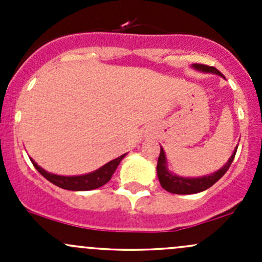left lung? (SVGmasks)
Returning a JSON list of instances; mask_svg holds the SVG:
<instances>
[{"label":"left lung","mask_w":262,"mask_h":262,"mask_svg":"<svg viewBox=\"0 0 262 262\" xmlns=\"http://www.w3.org/2000/svg\"><path fill=\"white\" fill-rule=\"evenodd\" d=\"M192 67L198 71H202V72L207 73H215V75L222 76L221 72H219L216 68L210 67V66L205 64H192ZM237 147L234 149V152L232 153V156L229 157L228 162L223 166L222 168H219L215 172L210 173L208 176H202V178H181V176L175 175V173L170 172L167 168V160H166V155L163 148L161 147L160 157H158L157 162V175L158 180H160L161 186L165 190H167L168 192H172V194H180V195H186V194H196V192L204 191V190L209 189L210 186H213L224 173L228 171L229 166L232 165L234 160V156H236Z\"/></svg>","instance_id":"left-lung-1"}]
</instances>
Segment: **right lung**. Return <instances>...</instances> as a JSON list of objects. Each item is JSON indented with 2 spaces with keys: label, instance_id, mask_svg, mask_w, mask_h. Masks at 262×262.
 <instances>
[{
  "label": "right lung",
  "instance_id": "right-lung-1",
  "mask_svg": "<svg viewBox=\"0 0 262 262\" xmlns=\"http://www.w3.org/2000/svg\"><path fill=\"white\" fill-rule=\"evenodd\" d=\"M126 155V153H125ZM125 155H121L120 157L115 158V160L110 161L106 165L100 167L99 170L94 171V172L86 173V175H78V176H60L50 173L38 166V163L34 160H30L34 167L47 179V180L54 184L55 186L62 187L66 190H72V191H87V190H94L97 187L102 186L106 184L107 181L112 179L113 173L115 172L116 167L119 166L120 161L125 157Z\"/></svg>",
  "mask_w": 262,
  "mask_h": 262
}]
</instances>
